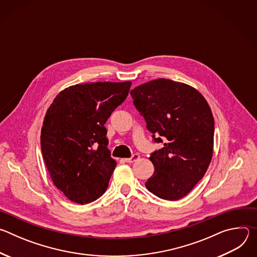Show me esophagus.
Wrapping results in <instances>:
<instances>
[{
	"label": "esophagus",
	"mask_w": 257,
	"mask_h": 257,
	"mask_svg": "<svg viewBox=\"0 0 257 257\" xmlns=\"http://www.w3.org/2000/svg\"><path fill=\"white\" fill-rule=\"evenodd\" d=\"M138 159H139V156H138V155H133L131 158L125 159V162H126V163H129V164H132V163L136 162Z\"/></svg>",
	"instance_id": "esophagus-1"
}]
</instances>
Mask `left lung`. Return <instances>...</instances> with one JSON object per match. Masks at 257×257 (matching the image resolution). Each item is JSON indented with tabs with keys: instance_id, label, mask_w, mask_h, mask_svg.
Here are the masks:
<instances>
[{
	"instance_id": "left-lung-1",
	"label": "left lung",
	"mask_w": 257,
	"mask_h": 257,
	"mask_svg": "<svg viewBox=\"0 0 257 257\" xmlns=\"http://www.w3.org/2000/svg\"><path fill=\"white\" fill-rule=\"evenodd\" d=\"M155 142L164 148L150 160L154 175L145 187L158 197L178 200L204 176L213 152L214 121L202 94L190 85L160 78L130 91Z\"/></svg>"
}]
</instances>
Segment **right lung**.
I'll return each mask as SVG.
<instances>
[{"label": "right lung", "mask_w": 257, "mask_h": 257, "mask_svg": "<svg viewBox=\"0 0 257 257\" xmlns=\"http://www.w3.org/2000/svg\"><path fill=\"white\" fill-rule=\"evenodd\" d=\"M130 86V81L76 84L48 108L42 154L54 184L69 200L86 204L105 192L117 164L106 148L104 124Z\"/></svg>", "instance_id": "add662e5"}]
</instances>
